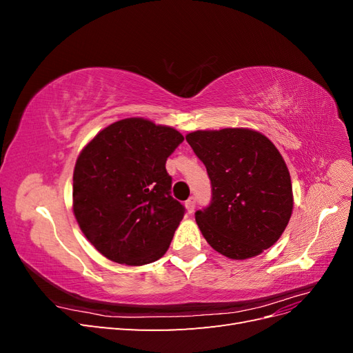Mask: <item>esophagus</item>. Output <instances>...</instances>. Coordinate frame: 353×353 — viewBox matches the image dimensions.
Wrapping results in <instances>:
<instances>
[{"mask_svg": "<svg viewBox=\"0 0 353 353\" xmlns=\"http://www.w3.org/2000/svg\"><path fill=\"white\" fill-rule=\"evenodd\" d=\"M196 197H193L191 196L187 201H185V208H187V212L188 213H193L194 212V209H196Z\"/></svg>", "mask_w": 353, "mask_h": 353, "instance_id": "1", "label": "esophagus"}]
</instances>
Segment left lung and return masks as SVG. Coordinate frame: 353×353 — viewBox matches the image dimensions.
Masks as SVG:
<instances>
[{
  "label": "left lung",
  "mask_w": 353,
  "mask_h": 353,
  "mask_svg": "<svg viewBox=\"0 0 353 353\" xmlns=\"http://www.w3.org/2000/svg\"><path fill=\"white\" fill-rule=\"evenodd\" d=\"M206 166L210 203L196 212L203 237L221 254L248 259L281 237L293 210L284 159L262 135L243 128L185 137Z\"/></svg>",
  "instance_id": "1"
}]
</instances>
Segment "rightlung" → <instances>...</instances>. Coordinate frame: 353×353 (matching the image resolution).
Returning <instances> with one entry per match:
<instances>
[{
    "label": "right lung",
    "mask_w": 353,
    "mask_h": 353,
    "mask_svg": "<svg viewBox=\"0 0 353 353\" xmlns=\"http://www.w3.org/2000/svg\"><path fill=\"white\" fill-rule=\"evenodd\" d=\"M183 141L174 128L131 117L104 128L79 154L73 212L108 259L137 266L166 253L185 215L170 194L166 160Z\"/></svg>",
    "instance_id": "obj_1"
}]
</instances>
